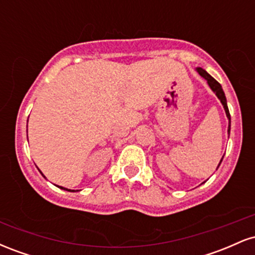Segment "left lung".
Masks as SVG:
<instances>
[{
    "label": "left lung",
    "mask_w": 255,
    "mask_h": 255,
    "mask_svg": "<svg viewBox=\"0 0 255 255\" xmlns=\"http://www.w3.org/2000/svg\"><path fill=\"white\" fill-rule=\"evenodd\" d=\"M197 71H198L199 74L201 75V77H203L204 79H206V81H207V84H209V86L211 87V90L213 91V92L216 93V96H217L219 101H221V103L223 104L224 110H225V114H227V118L229 119V128H228V133L230 134V113H229V109H228L227 98H225V95H224V92H223V89H222L221 84H219L218 81L216 80V79H213V78L211 77V75L209 74V73L205 71V69H203V68H197ZM223 157H224V156H223ZM223 157H222V159H221V162H219L218 166L221 165L222 160H223ZM218 166H217V168H218Z\"/></svg>",
    "instance_id": "8db88e82"
}]
</instances>
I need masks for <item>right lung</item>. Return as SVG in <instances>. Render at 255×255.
Returning <instances> with one entry per match:
<instances>
[{
    "instance_id": "obj_1",
    "label": "right lung",
    "mask_w": 255,
    "mask_h": 255,
    "mask_svg": "<svg viewBox=\"0 0 255 255\" xmlns=\"http://www.w3.org/2000/svg\"><path fill=\"white\" fill-rule=\"evenodd\" d=\"M58 187H60V186H58ZM60 188H61V189H64V191H69V192H74V191H71V189H67V188H63V187H60Z\"/></svg>"
}]
</instances>
